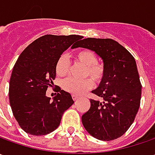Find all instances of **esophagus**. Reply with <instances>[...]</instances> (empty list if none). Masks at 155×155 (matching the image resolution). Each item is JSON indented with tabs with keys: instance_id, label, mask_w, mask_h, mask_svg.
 <instances>
[{
	"instance_id": "obj_1",
	"label": "esophagus",
	"mask_w": 155,
	"mask_h": 155,
	"mask_svg": "<svg viewBox=\"0 0 155 155\" xmlns=\"http://www.w3.org/2000/svg\"><path fill=\"white\" fill-rule=\"evenodd\" d=\"M72 98H73V99L74 100V101H75V100H77V99H79V97H78L77 95H75V94H73Z\"/></svg>"
}]
</instances>
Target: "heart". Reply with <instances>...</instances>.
<instances>
[{
  "label": "heart",
  "mask_w": 155,
  "mask_h": 155,
  "mask_svg": "<svg viewBox=\"0 0 155 155\" xmlns=\"http://www.w3.org/2000/svg\"><path fill=\"white\" fill-rule=\"evenodd\" d=\"M74 58L78 62L85 66L84 76H90L95 82L99 83L104 77L105 69L104 66L98 62V58L93 51L89 50H83L78 51L74 55ZM70 61L65 54L59 56L55 65V70L58 76H65L70 71ZM91 78L83 80H78L75 78L69 77L65 79L62 83V88L70 94L75 95H81L89 91L94 87V81Z\"/></svg>",
  "instance_id": "1"
}]
</instances>
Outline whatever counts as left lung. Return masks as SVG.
<instances>
[{"label":"left lung","mask_w":155,"mask_h":155,"mask_svg":"<svg viewBox=\"0 0 155 155\" xmlns=\"http://www.w3.org/2000/svg\"><path fill=\"white\" fill-rule=\"evenodd\" d=\"M94 51L104 62L105 74L92 93L102 101L91 99L82 115L86 130L94 138L111 141L122 136L133 124L140 107L141 84L134 56L110 38H88L78 43Z\"/></svg>","instance_id":"1"}]
</instances>
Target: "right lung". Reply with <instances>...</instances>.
I'll list each match as a JSON object with an SVG mask.
<instances>
[{
	"label": "right lung",
	"instance_id": "add662e5",
	"mask_svg": "<svg viewBox=\"0 0 155 155\" xmlns=\"http://www.w3.org/2000/svg\"><path fill=\"white\" fill-rule=\"evenodd\" d=\"M83 37L45 35L25 49L16 61L9 82V102L20 128L32 136H45L59 126L63 112L73 104L70 94L58 89L46 96L56 78L59 56Z\"/></svg>",
	"mask_w": 155,
	"mask_h": 155
}]
</instances>
